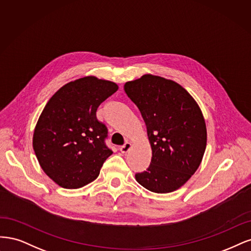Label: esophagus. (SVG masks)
I'll return each instance as SVG.
<instances>
[{"mask_svg":"<svg viewBox=\"0 0 251 251\" xmlns=\"http://www.w3.org/2000/svg\"><path fill=\"white\" fill-rule=\"evenodd\" d=\"M131 143L130 142H126L123 146H121L120 147V151L122 152V153H127L129 150H130V148H131Z\"/></svg>","mask_w":251,"mask_h":251,"instance_id":"1","label":"esophagus"}]
</instances>
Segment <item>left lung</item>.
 <instances>
[{
	"mask_svg": "<svg viewBox=\"0 0 251 251\" xmlns=\"http://www.w3.org/2000/svg\"><path fill=\"white\" fill-rule=\"evenodd\" d=\"M124 91L141 111L152 149L150 166L135 174L136 181L158 194L178 190L197 171L206 148L199 105L180 84L151 74L126 82Z\"/></svg>",
	"mask_w": 251,
	"mask_h": 251,
	"instance_id": "8db88e82",
	"label": "left lung"
}]
</instances>
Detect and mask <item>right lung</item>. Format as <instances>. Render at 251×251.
<instances>
[{
	"instance_id": "right-lung-1",
	"label": "right lung",
	"mask_w": 251,
	"mask_h": 251,
	"mask_svg": "<svg viewBox=\"0 0 251 251\" xmlns=\"http://www.w3.org/2000/svg\"><path fill=\"white\" fill-rule=\"evenodd\" d=\"M118 84L86 76L64 84L48 101L33 133V150L44 172L59 187L79 189L94 181L112 151L97 108Z\"/></svg>"
}]
</instances>
